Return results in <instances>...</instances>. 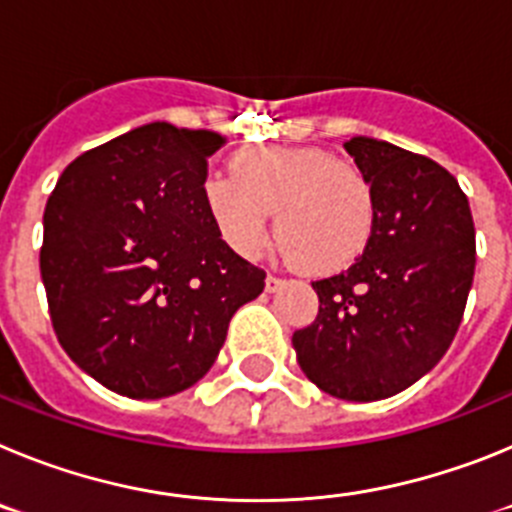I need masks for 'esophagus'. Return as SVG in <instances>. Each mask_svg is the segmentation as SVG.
I'll return each mask as SVG.
<instances>
[{
    "mask_svg": "<svg viewBox=\"0 0 512 512\" xmlns=\"http://www.w3.org/2000/svg\"><path fill=\"white\" fill-rule=\"evenodd\" d=\"M282 284H284V277H279L277 271H269V274H266V289H269V292L279 289Z\"/></svg>",
    "mask_w": 512,
    "mask_h": 512,
    "instance_id": "esophagus-1",
    "label": "esophagus"
}]
</instances>
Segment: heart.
<instances>
[{
	"mask_svg": "<svg viewBox=\"0 0 512 512\" xmlns=\"http://www.w3.org/2000/svg\"><path fill=\"white\" fill-rule=\"evenodd\" d=\"M235 176H212L205 205L225 241L259 253L277 233L289 259L336 271L364 253L374 230V192L364 176L318 148H266L235 158Z\"/></svg>",
	"mask_w": 512,
	"mask_h": 512,
	"instance_id": "obj_1",
	"label": "heart"
}]
</instances>
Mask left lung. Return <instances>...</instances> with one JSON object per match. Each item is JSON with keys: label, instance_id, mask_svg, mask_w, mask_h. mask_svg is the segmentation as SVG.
<instances>
[{"label": "left lung", "instance_id": "left-lung-1", "mask_svg": "<svg viewBox=\"0 0 512 512\" xmlns=\"http://www.w3.org/2000/svg\"><path fill=\"white\" fill-rule=\"evenodd\" d=\"M346 151L372 184V238L346 271L312 282L318 318L295 330L292 346L320 390L372 402L415 384L449 351L477 243L467 194L436 161L361 135Z\"/></svg>", "mask_w": 512, "mask_h": 512}]
</instances>
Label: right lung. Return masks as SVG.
Instances as JSON below:
<instances>
[{"label": "right lung", "mask_w": 512, "mask_h": 512, "mask_svg": "<svg viewBox=\"0 0 512 512\" xmlns=\"http://www.w3.org/2000/svg\"><path fill=\"white\" fill-rule=\"evenodd\" d=\"M223 135L151 122L81 153L43 215L40 277L58 343L117 395L156 400L215 364L266 271L220 238L205 205Z\"/></svg>", "instance_id": "add662e5"}]
</instances>
